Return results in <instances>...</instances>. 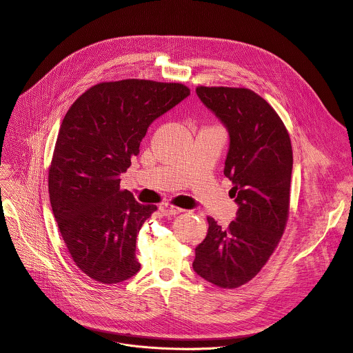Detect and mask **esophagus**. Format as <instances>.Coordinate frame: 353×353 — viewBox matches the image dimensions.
I'll return each mask as SVG.
<instances>
[{
    "mask_svg": "<svg viewBox=\"0 0 353 353\" xmlns=\"http://www.w3.org/2000/svg\"><path fill=\"white\" fill-rule=\"evenodd\" d=\"M160 210H161V213L165 214V216H176V214L182 213V211H185V210H182V208H179V207H175V205L167 204V203L163 204V205L160 207Z\"/></svg>",
    "mask_w": 353,
    "mask_h": 353,
    "instance_id": "esophagus-1",
    "label": "esophagus"
}]
</instances>
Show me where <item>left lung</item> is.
I'll return each mask as SVG.
<instances>
[{"label":"left lung","mask_w":353,"mask_h":353,"mask_svg":"<svg viewBox=\"0 0 353 353\" xmlns=\"http://www.w3.org/2000/svg\"><path fill=\"white\" fill-rule=\"evenodd\" d=\"M203 104L230 133L224 175L238 204L228 228L207 217L208 231L194 249L193 270L216 287L234 290L254 278L284 234L290 214L292 146L275 110L245 88L197 86Z\"/></svg>","instance_id":"left-lung-1"}]
</instances>
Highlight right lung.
<instances>
[{"label": "right lung", "instance_id": "1", "mask_svg": "<svg viewBox=\"0 0 353 353\" xmlns=\"http://www.w3.org/2000/svg\"><path fill=\"white\" fill-rule=\"evenodd\" d=\"M190 94L182 83L103 82L68 110L48 170V193L75 264L101 284L140 270L136 236L157 210L121 190V174L139 154L150 123Z\"/></svg>", "mask_w": 353, "mask_h": 353}]
</instances>
